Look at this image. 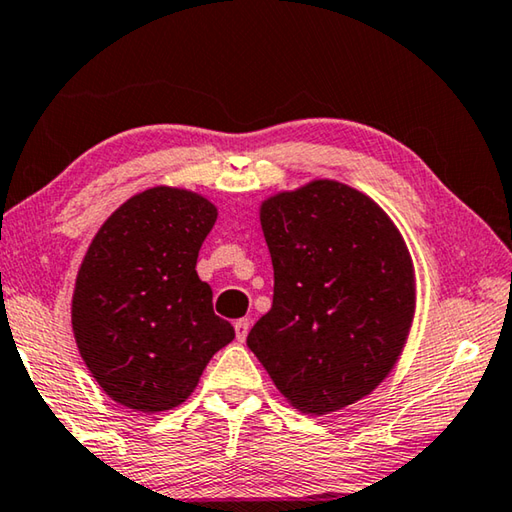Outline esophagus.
Returning a JSON list of instances; mask_svg holds the SVG:
<instances>
[{"mask_svg":"<svg viewBox=\"0 0 512 512\" xmlns=\"http://www.w3.org/2000/svg\"><path fill=\"white\" fill-rule=\"evenodd\" d=\"M248 327H250V320H248V318H239L237 323H235V332H237V341H239V343L246 341Z\"/></svg>","mask_w":512,"mask_h":512,"instance_id":"34e87169","label":"esophagus"}]
</instances>
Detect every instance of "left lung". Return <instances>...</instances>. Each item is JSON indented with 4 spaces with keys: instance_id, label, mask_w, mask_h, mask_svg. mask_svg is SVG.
<instances>
[{
    "instance_id": "left-lung-1",
    "label": "left lung",
    "mask_w": 512,
    "mask_h": 512,
    "mask_svg": "<svg viewBox=\"0 0 512 512\" xmlns=\"http://www.w3.org/2000/svg\"><path fill=\"white\" fill-rule=\"evenodd\" d=\"M273 307L248 348L293 409L327 415L391 375L415 316V268L391 216L359 189L316 178L264 198Z\"/></svg>"
}]
</instances>
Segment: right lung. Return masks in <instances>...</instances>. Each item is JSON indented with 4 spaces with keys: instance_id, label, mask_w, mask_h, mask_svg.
Segmentation results:
<instances>
[{
    "instance_id": "add662e5",
    "label": "right lung",
    "mask_w": 512,
    "mask_h": 512,
    "mask_svg": "<svg viewBox=\"0 0 512 512\" xmlns=\"http://www.w3.org/2000/svg\"><path fill=\"white\" fill-rule=\"evenodd\" d=\"M219 210L203 194L158 185L103 221L79 266L72 332L110 400L137 413L171 411L235 339L214 314L196 259Z\"/></svg>"
}]
</instances>
